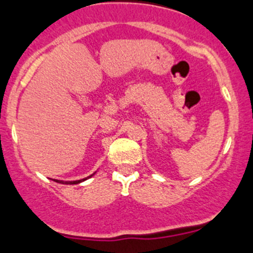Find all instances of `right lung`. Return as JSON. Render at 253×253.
Masks as SVG:
<instances>
[{"instance_id": "obj_1", "label": "right lung", "mask_w": 253, "mask_h": 253, "mask_svg": "<svg viewBox=\"0 0 253 253\" xmlns=\"http://www.w3.org/2000/svg\"><path fill=\"white\" fill-rule=\"evenodd\" d=\"M94 174H95V173H94ZM94 174H91V175L87 176V178L80 179V180H69V181H64V180H58V179H54V181H56V183H60V184H79V183H82V181L86 180V179L91 178V176L94 175Z\"/></svg>"}]
</instances>
